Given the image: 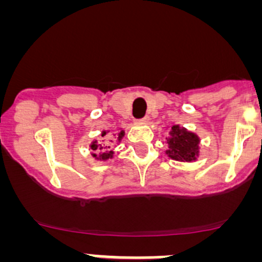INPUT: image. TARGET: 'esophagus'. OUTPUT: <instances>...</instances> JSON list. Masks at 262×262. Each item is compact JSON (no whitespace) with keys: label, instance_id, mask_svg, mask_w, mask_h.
I'll list each match as a JSON object with an SVG mask.
<instances>
[{"label":"esophagus","instance_id":"esophagus-1","mask_svg":"<svg viewBox=\"0 0 262 262\" xmlns=\"http://www.w3.org/2000/svg\"><path fill=\"white\" fill-rule=\"evenodd\" d=\"M149 119H150L149 117H144L143 119H140V122H141V123H148V122H149Z\"/></svg>","mask_w":262,"mask_h":262}]
</instances>
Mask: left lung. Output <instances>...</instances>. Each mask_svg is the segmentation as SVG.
<instances>
[{
	"label": "left lung",
	"mask_w": 262,
	"mask_h": 262,
	"mask_svg": "<svg viewBox=\"0 0 262 262\" xmlns=\"http://www.w3.org/2000/svg\"><path fill=\"white\" fill-rule=\"evenodd\" d=\"M170 137L167 138L169 149L166 154L172 160L181 162L196 161L200 156V137L193 132L175 124L171 127Z\"/></svg>",
	"instance_id": "8db88e82"
}]
</instances>
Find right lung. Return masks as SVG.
Here are the masks:
<instances>
[{"instance_id":"1","label":"right lung","mask_w":262,"mask_h":262,"mask_svg":"<svg viewBox=\"0 0 262 262\" xmlns=\"http://www.w3.org/2000/svg\"><path fill=\"white\" fill-rule=\"evenodd\" d=\"M110 130H103L102 132V137H106V134L108 133ZM114 137H116L117 141H121L123 139V137H124V130L121 129V130L118 132L117 134H114ZM90 148H91L93 151L92 156L96 159V160H100V161H107L108 159H112L113 158V150H111V146L106 145V144L103 143H98L97 140H93L91 144H90Z\"/></svg>"}]
</instances>
